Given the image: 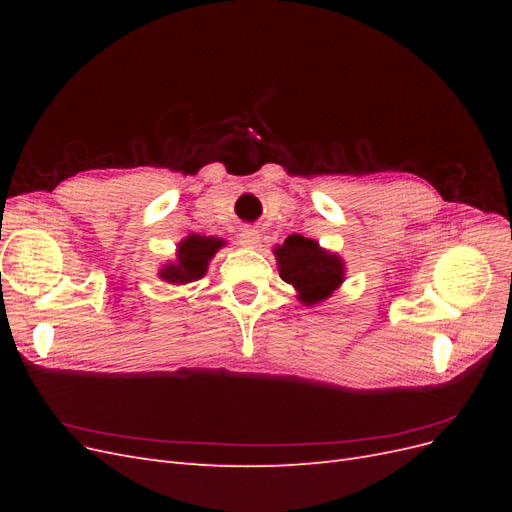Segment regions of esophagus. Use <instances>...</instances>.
<instances>
[{
    "label": "esophagus",
    "instance_id": "34e87169",
    "mask_svg": "<svg viewBox=\"0 0 512 512\" xmlns=\"http://www.w3.org/2000/svg\"><path fill=\"white\" fill-rule=\"evenodd\" d=\"M239 243L243 245V247H258V243H260V235H258V230L256 228H243L241 232H239Z\"/></svg>",
    "mask_w": 512,
    "mask_h": 512
}]
</instances>
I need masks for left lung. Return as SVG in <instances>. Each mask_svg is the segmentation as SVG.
<instances>
[{
  "label": "left lung",
  "mask_w": 512,
  "mask_h": 512,
  "mask_svg": "<svg viewBox=\"0 0 512 512\" xmlns=\"http://www.w3.org/2000/svg\"><path fill=\"white\" fill-rule=\"evenodd\" d=\"M273 254L280 277L299 292V301L305 305L329 299L344 282V260L322 250L314 239L290 235L282 245L275 247Z\"/></svg>",
  "instance_id": "8db88e82"
}]
</instances>
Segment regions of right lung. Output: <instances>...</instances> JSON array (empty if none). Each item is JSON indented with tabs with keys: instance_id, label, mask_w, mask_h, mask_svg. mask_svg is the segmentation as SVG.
I'll use <instances>...</instances> for the list:
<instances>
[{
	"instance_id": "right-lung-1",
	"label": "right lung",
	"mask_w": 512,
	"mask_h": 512,
	"mask_svg": "<svg viewBox=\"0 0 512 512\" xmlns=\"http://www.w3.org/2000/svg\"><path fill=\"white\" fill-rule=\"evenodd\" d=\"M224 239L190 235L177 245V260L160 269V277L168 284H190L207 273L209 260L220 250Z\"/></svg>"
}]
</instances>
